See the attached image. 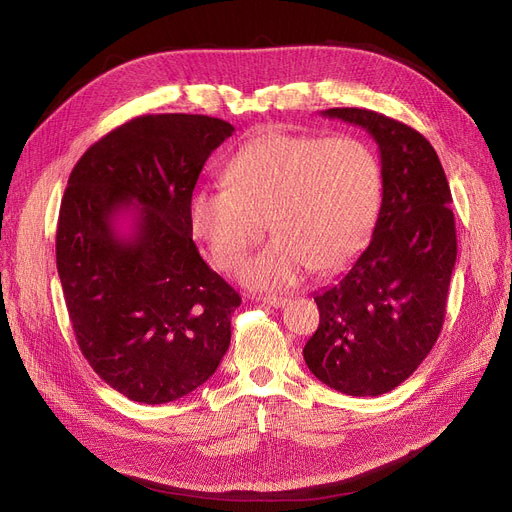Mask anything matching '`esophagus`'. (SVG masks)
Returning a JSON list of instances; mask_svg holds the SVG:
<instances>
[{"mask_svg": "<svg viewBox=\"0 0 512 512\" xmlns=\"http://www.w3.org/2000/svg\"><path fill=\"white\" fill-rule=\"evenodd\" d=\"M257 303H263L267 307H284L288 303V299L284 297H255Z\"/></svg>", "mask_w": 512, "mask_h": 512, "instance_id": "34e87169", "label": "esophagus"}]
</instances>
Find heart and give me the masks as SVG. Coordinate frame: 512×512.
<instances>
[{
	"instance_id": "b5f03b06",
	"label": "heart",
	"mask_w": 512,
	"mask_h": 512,
	"mask_svg": "<svg viewBox=\"0 0 512 512\" xmlns=\"http://www.w3.org/2000/svg\"><path fill=\"white\" fill-rule=\"evenodd\" d=\"M226 186H199L188 199V228L220 270H232L263 236L276 234L238 267L257 290L330 274L367 242L382 201V168L359 139L267 130L226 166Z\"/></svg>"
}]
</instances>
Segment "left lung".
<instances>
[{
    "instance_id": "8db88e82",
    "label": "left lung",
    "mask_w": 512,
    "mask_h": 512,
    "mask_svg": "<svg viewBox=\"0 0 512 512\" xmlns=\"http://www.w3.org/2000/svg\"><path fill=\"white\" fill-rule=\"evenodd\" d=\"M365 128L382 161V207L369 245L334 286L315 292L319 326L303 357L319 382L380 396L405 382L436 344L456 261L452 195L429 141L359 107L321 112Z\"/></svg>"
}]
</instances>
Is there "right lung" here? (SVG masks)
Instances as JSON below:
<instances>
[{
    "instance_id": "obj_1",
    "label": "right lung",
    "mask_w": 512,
    "mask_h": 512,
    "mask_svg": "<svg viewBox=\"0 0 512 512\" xmlns=\"http://www.w3.org/2000/svg\"><path fill=\"white\" fill-rule=\"evenodd\" d=\"M232 132L209 116H139L89 147L68 178L56 234L68 315L95 373L134 402L191 394L230 346L240 297L199 255L188 199Z\"/></svg>"
}]
</instances>
